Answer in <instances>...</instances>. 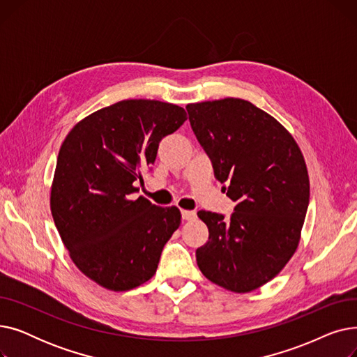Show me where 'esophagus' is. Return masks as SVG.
Here are the masks:
<instances>
[{"mask_svg":"<svg viewBox=\"0 0 357 357\" xmlns=\"http://www.w3.org/2000/svg\"><path fill=\"white\" fill-rule=\"evenodd\" d=\"M181 214H182V218H183V220H186V221H190V220H195V218H197V213H195V211L182 210V211H181Z\"/></svg>","mask_w":357,"mask_h":357,"instance_id":"obj_1","label":"esophagus"}]
</instances>
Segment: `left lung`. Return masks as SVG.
Masks as SVG:
<instances>
[{
    "instance_id": "1",
    "label": "left lung",
    "mask_w": 357,
    "mask_h": 357,
    "mask_svg": "<svg viewBox=\"0 0 357 357\" xmlns=\"http://www.w3.org/2000/svg\"><path fill=\"white\" fill-rule=\"evenodd\" d=\"M186 111L215 179L237 202L230 220L198 213L210 233L197 249L198 268L218 287L250 292L282 271L298 248L310 202L304 156L289 131L249 101H204Z\"/></svg>"
}]
</instances>
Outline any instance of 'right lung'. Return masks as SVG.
I'll return each instance as SVG.
<instances>
[{"mask_svg":"<svg viewBox=\"0 0 357 357\" xmlns=\"http://www.w3.org/2000/svg\"><path fill=\"white\" fill-rule=\"evenodd\" d=\"M186 119L175 104L124 100L81 120L61 146L50 191L54 226L73 264L102 288L147 282L179 227L176 207L130 195L140 169L155 163L159 142Z\"/></svg>","mask_w":357,"mask_h":357,"instance_id":"obj_1","label":"right lung"}]
</instances>
